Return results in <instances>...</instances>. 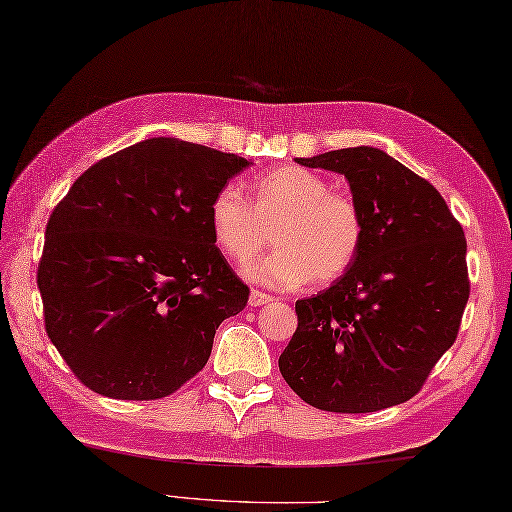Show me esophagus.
<instances>
[{
    "label": "esophagus",
    "instance_id": "esophagus-1",
    "mask_svg": "<svg viewBox=\"0 0 512 512\" xmlns=\"http://www.w3.org/2000/svg\"><path fill=\"white\" fill-rule=\"evenodd\" d=\"M270 301H273V297L266 295V292L253 290V292H250V297H248V306L250 308H259V306H266V303H270Z\"/></svg>",
    "mask_w": 512,
    "mask_h": 512
}]
</instances>
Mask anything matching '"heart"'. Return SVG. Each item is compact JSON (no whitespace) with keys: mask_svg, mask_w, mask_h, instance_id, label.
<instances>
[{"mask_svg":"<svg viewBox=\"0 0 512 512\" xmlns=\"http://www.w3.org/2000/svg\"><path fill=\"white\" fill-rule=\"evenodd\" d=\"M253 208L235 187H222L209 204L217 248L246 264L270 242L268 257L246 266V275L273 288H299L308 281L330 284L352 268L365 239V220L350 195L330 191L319 173L277 167L250 184Z\"/></svg>","mask_w":512,"mask_h":512,"instance_id":"b5f03b06","label":"heart"}]
</instances>
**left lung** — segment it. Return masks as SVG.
Instances as JSON below:
<instances>
[{
  "mask_svg": "<svg viewBox=\"0 0 512 512\" xmlns=\"http://www.w3.org/2000/svg\"><path fill=\"white\" fill-rule=\"evenodd\" d=\"M345 176L365 220L352 268L299 299L279 372L301 400L369 413L416 396L469 301L466 239L438 189L376 147L297 158Z\"/></svg>",
  "mask_w": 512,
  "mask_h": 512,
  "instance_id": "8db88e82",
  "label": "left lung"
}]
</instances>
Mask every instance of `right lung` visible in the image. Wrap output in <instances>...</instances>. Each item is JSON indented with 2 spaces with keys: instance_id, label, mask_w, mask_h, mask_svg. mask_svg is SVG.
<instances>
[{
  "instance_id": "add662e5",
  "label": "right lung",
  "mask_w": 512,
  "mask_h": 512,
  "mask_svg": "<svg viewBox=\"0 0 512 512\" xmlns=\"http://www.w3.org/2000/svg\"><path fill=\"white\" fill-rule=\"evenodd\" d=\"M253 162L147 138L96 162L52 211L37 270L46 332L85 387L156 400L193 378L248 288L209 224L213 195Z\"/></svg>"
}]
</instances>
